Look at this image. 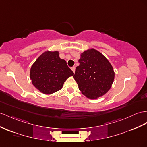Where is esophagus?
Wrapping results in <instances>:
<instances>
[{"label":"esophagus","instance_id":"1","mask_svg":"<svg viewBox=\"0 0 147 147\" xmlns=\"http://www.w3.org/2000/svg\"><path fill=\"white\" fill-rule=\"evenodd\" d=\"M71 69H72V70L73 71V72L75 73V67H72V68H71Z\"/></svg>","mask_w":147,"mask_h":147}]
</instances>
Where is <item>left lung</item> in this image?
<instances>
[{"label": "left lung", "mask_w": 147, "mask_h": 147, "mask_svg": "<svg viewBox=\"0 0 147 147\" xmlns=\"http://www.w3.org/2000/svg\"><path fill=\"white\" fill-rule=\"evenodd\" d=\"M78 62L80 65L74 78L82 93L91 100L105 95L111 87L115 76L108 59L100 51L90 48L81 53Z\"/></svg>", "instance_id": "obj_1"}]
</instances>
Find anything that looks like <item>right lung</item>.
<instances>
[{
  "mask_svg": "<svg viewBox=\"0 0 147 147\" xmlns=\"http://www.w3.org/2000/svg\"><path fill=\"white\" fill-rule=\"evenodd\" d=\"M74 72L64 59L59 57L58 51H46L31 65L30 77L31 83L39 92L51 94L62 89L63 85Z\"/></svg>",
  "mask_w": 147,
  "mask_h": 147,
  "instance_id": "right-lung-1",
  "label": "right lung"
}]
</instances>
